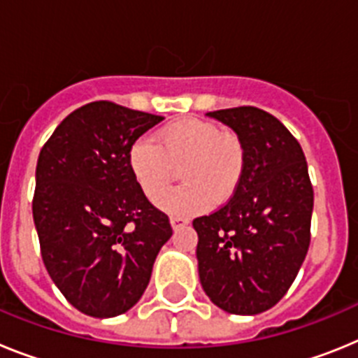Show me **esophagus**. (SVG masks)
<instances>
[{
  "instance_id": "obj_1",
  "label": "esophagus",
  "mask_w": 358,
  "mask_h": 358,
  "mask_svg": "<svg viewBox=\"0 0 358 358\" xmlns=\"http://www.w3.org/2000/svg\"><path fill=\"white\" fill-rule=\"evenodd\" d=\"M170 224H172L173 229H182L185 226H188V218L185 217H170Z\"/></svg>"
}]
</instances>
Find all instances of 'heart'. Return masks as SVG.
I'll return each mask as SVG.
<instances>
[{"label":"heart","mask_w":358,"mask_h":358,"mask_svg":"<svg viewBox=\"0 0 358 358\" xmlns=\"http://www.w3.org/2000/svg\"><path fill=\"white\" fill-rule=\"evenodd\" d=\"M129 170L143 195L156 201L180 169L181 187L159 199L172 215H195L235 197L245 173V147L233 132L217 123L185 118L164 125L154 143L138 140L129 148Z\"/></svg>","instance_id":"obj_1"}]
</instances>
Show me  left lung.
I'll list each match as a JSON object with an SVG mask.
<instances>
[{"label": "left lung", "mask_w": 358, "mask_h": 358, "mask_svg": "<svg viewBox=\"0 0 358 358\" xmlns=\"http://www.w3.org/2000/svg\"><path fill=\"white\" fill-rule=\"evenodd\" d=\"M229 125L245 147V173L235 197L194 220L199 278L229 314L273 308L296 280L310 245L314 188L301 145L258 107L208 113Z\"/></svg>", "instance_id": "left-lung-1"}]
</instances>
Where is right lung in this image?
Listing matches in <instances>:
<instances>
[{
	"label": "right lung",
	"mask_w": 358,
	"mask_h": 358,
	"mask_svg": "<svg viewBox=\"0 0 358 358\" xmlns=\"http://www.w3.org/2000/svg\"><path fill=\"white\" fill-rule=\"evenodd\" d=\"M164 120L91 102L73 110L41 148L31 201L41 256L82 314L115 317L140 301L172 226L129 170V148Z\"/></svg>",
	"instance_id": "1"
}]
</instances>
